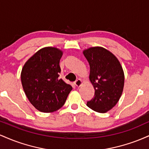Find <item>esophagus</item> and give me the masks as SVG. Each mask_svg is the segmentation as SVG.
<instances>
[{
  "label": "esophagus",
  "mask_w": 149,
  "mask_h": 149,
  "mask_svg": "<svg viewBox=\"0 0 149 149\" xmlns=\"http://www.w3.org/2000/svg\"><path fill=\"white\" fill-rule=\"evenodd\" d=\"M74 84L76 87H80L82 85V84H83V82H82V80L80 79H78L74 82Z\"/></svg>",
  "instance_id": "1"
}]
</instances>
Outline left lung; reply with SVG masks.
<instances>
[{
    "label": "left lung",
    "instance_id": "obj_1",
    "mask_svg": "<svg viewBox=\"0 0 149 149\" xmlns=\"http://www.w3.org/2000/svg\"><path fill=\"white\" fill-rule=\"evenodd\" d=\"M90 64V82L95 95L87 106L95 111L106 113L115 107L125 83L123 69L117 57L102 47H92L83 50Z\"/></svg>",
    "mask_w": 149,
    "mask_h": 149
}]
</instances>
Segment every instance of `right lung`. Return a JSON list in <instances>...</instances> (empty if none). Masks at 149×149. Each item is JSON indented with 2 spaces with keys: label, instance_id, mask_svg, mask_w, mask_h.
Masks as SVG:
<instances>
[{
  "label": "right lung",
  "instance_id": "1",
  "mask_svg": "<svg viewBox=\"0 0 149 149\" xmlns=\"http://www.w3.org/2000/svg\"><path fill=\"white\" fill-rule=\"evenodd\" d=\"M63 52L57 47L39 49L24 65L21 81L26 96L39 111L52 113L63 107L72 87L61 78L59 61Z\"/></svg>",
  "mask_w": 149,
  "mask_h": 149
}]
</instances>
